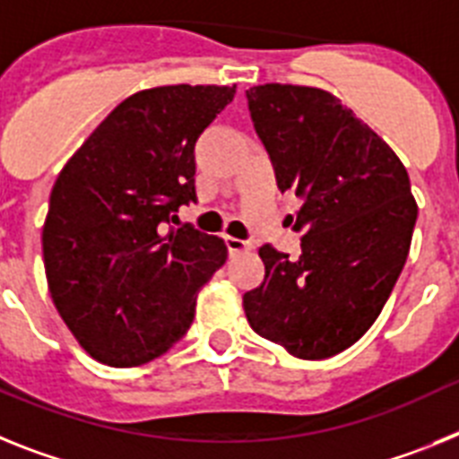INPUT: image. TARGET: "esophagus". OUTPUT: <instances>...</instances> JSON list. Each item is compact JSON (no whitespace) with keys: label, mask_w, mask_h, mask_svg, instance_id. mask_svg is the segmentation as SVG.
I'll list each match as a JSON object with an SVG mask.
<instances>
[{"label":"esophagus","mask_w":459,"mask_h":459,"mask_svg":"<svg viewBox=\"0 0 459 459\" xmlns=\"http://www.w3.org/2000/svg\"><path fill=\"white\" fill-rule=\"evenodd\" d=\"M226 247H229L230 256H235V254L249 252V249H252V242L240 240V238H233V235H226Z\"/></svg>","instance_id":"esophagus-1"}]
</instances>
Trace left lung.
Segmentation results:
<instances>
[{
    "mask_svg": "<svg viewBox=\"0 0 459 459\" xmlns=\"http://www.w3.org/2000/svg\"><path fill=\"white\" fill-rule=\"evenodd\" d=\"M279 189H296L302 254L263 245L265 279L242 298L261 337L302 360L356 344L384 309L411 247L418 205L404 163L334 94L305 85L247 90Z\"/></svg>",
    "mask_w": 459,
    "mask_h": 459,
    "instance_id": "8db88e82",
    "label": "left lung"
}]
</instances>
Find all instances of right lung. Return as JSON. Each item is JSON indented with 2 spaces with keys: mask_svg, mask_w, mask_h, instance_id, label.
I'll use <instances>...</instances> for the list:
<instances>
[{
  "mask_svg": "<svg viewBox=\"0 0 459 459\" xmlns=\"http://www.w3.org/2000/svg\"><path fill=\"white\" fill-rule=\"evenodd\" d=\"M233 97L235 85L135 91L57 175L43 224L48 289L94 360L138 368L163 356L229 258L217 235L169 224L196 201L194 145Z\"/></svg>",
  "mask_w": 459,
  "mask_h": 459,
  "instance_id": "obj_1",
  "label": "right lung"
}]
</instances>
